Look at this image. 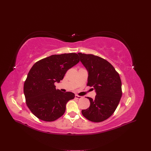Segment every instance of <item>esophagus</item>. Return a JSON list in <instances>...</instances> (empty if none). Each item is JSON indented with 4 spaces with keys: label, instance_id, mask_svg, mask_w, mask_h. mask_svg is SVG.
Listing matches in <instances>:
<instances>
[{
    "label": "esophagus",
    "instance_id": "34e87169",
    "mask_svg": "<svg viewBox=\"0 0 151 151\" xmlns=\"http://www.w3.org/2000/svg\"><path fill=\"white\" fill-rule=\"evenodd\" d=\"M75 98L77 99H81L82 98V96H78V95H75Z\"/></svg>",
    "mask_w": 151,
    "mask_h": 151
}]
</instances>
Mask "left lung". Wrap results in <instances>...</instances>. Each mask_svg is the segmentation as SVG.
<instances>
[{"instance_id": "obj_1", "label": "left lung", "mask_w": 151, "mask_h": 151, "mask_svg": "<svg viewBox=\"0 0 151 151\" xmlns=\"http://www.w3.org/2000/svg\"><path fill=\"white\" fill-rule=\"evenodd\" d=\"M81 61L88 72L87 86L93 87L94 99L87 97L90 106L82 111L83 116L90 121L102 122L115 111L122 92L119 73L105 59L93 54L78 53Z\"/></svg>"}]
</instances>
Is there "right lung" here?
I'll use <instances>...</instances> for the list:
<instances>
[{"label": "right lung", "mask_w": 151, "mask_h": 151, "mask_svg": "<svg viewBox=\"0 0 151 151\" xmlns=\"http://www.w3.org/2000/svg\"><path fill=\"white\" fill-rule=\"evenodd\" d=\"M79 62L76 53L52 55L34 64L24 84L27 106L37 118L54 121L65 112L66 104L75 98L71 92L63 93L55 88L67 71Z\"/></svg>", "instance_id": "1"}]
</instances>
